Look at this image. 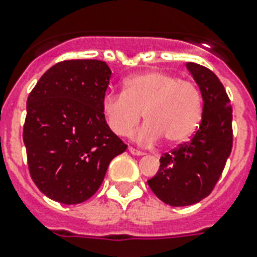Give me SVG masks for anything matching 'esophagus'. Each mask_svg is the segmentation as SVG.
I'll return each instance as SVG.
<instances>
[{"instance_id":"obj_1","label":"esophagus","mask_w":257,"mask_h":257,"mask_svg":"<svg viewBox=\"0 0 257 257\" xmlns=\"http://www.w3.org/2000/svg\"><path fill=\"white\" fill-rule=\"evenodd\" d=\"M128 151L132 153V155H135V156H143V155H144V152H141V151H139V149L132 148V147H129Z\"/></svg>"}]
</instances>
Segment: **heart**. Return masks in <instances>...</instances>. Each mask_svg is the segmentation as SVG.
<instances>
[{"instance_id": "obj_1", "label": "heart", "mask_w": 257, "mask_h": 257, "mask_svg": "<svg viewBox=\"0 0 257 257\" xmlns=\"http://www.w3.org/2000/svg\"><path fill=\"white\" fill-rule=\"evenodd\" d=\"M101 112L117 136L133 133V140L152 145L165 137L168 144L187 141L197 131L203 116V101L197 86L188 80L161 70H148L124 81L122 93H109L101 101Z\"/></svg>"}]
</instances>
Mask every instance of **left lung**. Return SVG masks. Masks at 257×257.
Instances as JSON below:
<instances>
[{
    "instance_id": "obj_1",
    "label": "left lung",
    "mask_w": 257,
    "mask_h": 257,
    "mask_svg": "<svg viewBox=\"0 0 257 257\" xmlns=\"http://www.w3.org/2000/svg\"><path fill=\"white\" fill-rule=\"evenodd\" d=\"M188 72L203 97L199 131L160 159V169L148 180L155 195L172 207L205 199L215 188L232 151V106L223 84L212 70L188 62Z\"/></svg>"
}]
</instances>
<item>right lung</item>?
<instances>
[{
	"mask_svg": "<svg viewBox=\"0 0 257 257\" xmlns=\"http://www.w3.org/2000/svg\"><path fill=\"white\" fill-rule=\"evenodd\" d=\"M110 76L104 61L68 60L46 70L28 97L22 137L30 176L54 201L92 197L126 149L101 112Z\"/></svg>",
	"mask_w": 257,
	"mask_h": 257,
	"instance_id": "1",
	"label": "right lung"
}]
</instances>
